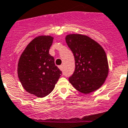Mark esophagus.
Masks as SVG:
<instances>
[{
    "instance_id": "1",
    "label": "esophagus",
    "mask_w": 128,
    "mask_h": 128,
    "mask_svg": "<svg viewBox=\"0 0 128 128\" xmlns=\"http://www.w3.org/2000/svg\"><path fill=\"white\" fill-rule=\"evenodd\" d=\"M59 68L61 70H63V65H60V66H59Z\"/></svg>"
}]
</instances>
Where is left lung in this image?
<instances>
[{
  "mask_svg": "<svg viewBox=\"0 0 128 128\" xmlns=\"http://www.w3.org/2000/svg\"><path fill=\"white\" fill-rule=\"evenodd\" d=\"M66 42L75 58L76 68L69 81L84 94L98 90L105 80L108 65L105 51L99 44L88 36L71 34Z\"/></svg>",
  "mask_w": 128,
  "mask_h": 128,
  "instance_id": "8db88e82",
  "label": "left lung"
}]
</instances>
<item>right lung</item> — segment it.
Wrapping results in <instances>:
<instances>
[{"instance_id":"1","label":"right lung","mask_w":128,"mask_h":128,"mask_svg":"<svg viewBox=\"0 0 128 128\" xmlns=\"http://www.w3.org/2000/svg\"><path fill=\"white\" fill-rule=\"evenodd\" d=\"M53 41L51 36H39L28 44L19 60L18 74L29 93L42 98L53 90L62 72L49 53Z\"/></svg>"}]
</instances>
